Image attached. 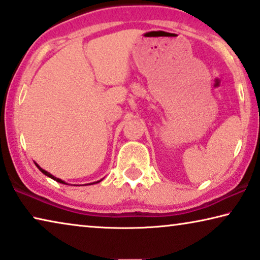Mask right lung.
Wrapping results in <instances>:
<instances>
[{
	"mask_svg": "<svg viewBox=\"0 0 260 260\" xmlns=\"http://www.w3.org/2000/svg\"><path fill=\"white\" fill-rule=\"evenodd\" d=\"M35 165H36V166H38V168H39V170H40V171H41L43 174H45V175H47V177L52 178V179H54V180H56L57 182H61V184H66V185H68V184H67V182H66V181H63V180H61V179H58V178H56V177H54V175H53V174H50V173H49V172H47V171H45V170H43V168H41V167H40V166H39V165H38V164H36V162H35ZM101 180H102V179H101ZM101 180H99V181H95V182H92V184H98V182H100Z\"/></svg>",
	"mask_w": 260,
	"mask_h": 260,
	"instance_id": "1",
	"label": "right lung"
}]
</instances>
